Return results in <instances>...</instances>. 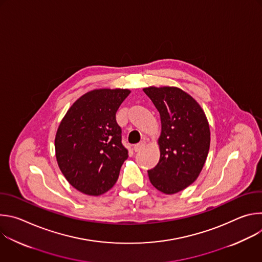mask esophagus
<instances>
[{
    "mask_svg": "<svg viewBox=\"0 0 262 262\" xmlns=\"http://www.w3.org/2000/svg\"><path fill=\"white\" fill-rule=\"evenodd\" d=\"M145 142L144 141H142V142H140V143H138V144H136L135 146H134V150L136 151V152H138V151H140L142 148H144V146H145Z\"/></svg>",
    "mask_w": 262,
    "mask_h": 262,
    "instance_id": "1",
    "label": "esophagus"
}]
</instances>
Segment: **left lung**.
I'll use <instances>...</instances> for the list:
<instances>
[{
  "mask_svg": "<svg viewBox=\"0 0 262 262\" xmlns=\"http://www.w3.org/2000/svg\"><path fill=\"white\" fill-rule=\"evenodd\" d=\"M143 91L160 113L161 158L148 170L159 191L175 194L199 176L210 145L209 125L203 110L188 93L176 87H149Z\"/></svg>",
  "mask_w": 262,
  "mask_h": 262,
  "instance_id": "obj_1",
  "label": "left lung"
}]
</instances>
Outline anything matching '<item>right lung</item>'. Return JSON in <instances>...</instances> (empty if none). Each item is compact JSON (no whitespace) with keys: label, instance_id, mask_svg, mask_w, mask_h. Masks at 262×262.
Listing matches in <instances>:
<instances>
[{"label":"right lung","instance_id":"1","mask_svg":"<svg viewBox=\"0 0 262 262\" xmlns=\"http://www.w3.org/2000/svg\"><path fill=\"white\" fill-rule=\"evenodd\" d=\"M127 89L93 90L74 102L57 130L56 158L67 181L78 191L98 196L116 183L128 158L116 112Z\"/></svg>","mask_w":262,"mask_h":262}]
</instances>
